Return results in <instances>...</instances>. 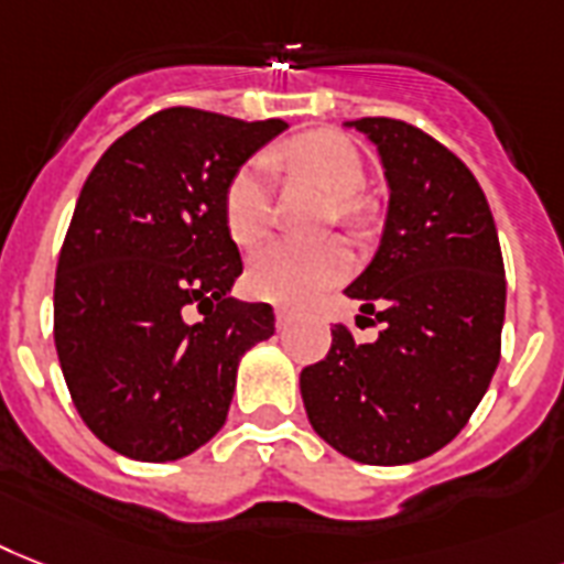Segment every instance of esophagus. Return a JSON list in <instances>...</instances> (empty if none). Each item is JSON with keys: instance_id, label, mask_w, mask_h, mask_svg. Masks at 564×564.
I'll list each match as a JSON object with an SVG mask.
<instances>
[{"instance_id": "34e87169", "label": "esophagus", "mask_w": 564, "mask_h": 564, "mask_svg": "<svg viewBox=\"0 0 564 564\" xmlns=\"http://www.w3.org/2000/svg\"><path fill=\"white\" fill-rule=\"evenodd\" d=\"M290 322H292L290 310H286V306H278V310H274V324H278V329L286 327Z\"/></svg>"}]
</instances>
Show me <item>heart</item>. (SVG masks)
Masks as SVG:
<instances>
[{
  "instance_id": "heart-1",
  "label": "heart",
  "mask_w": 564,
  "mask_h": 564,
  "mask_svg": "<svg viewBox=\"0 0 564 564\" xmlns=\"http://www.w3.org/2000/svg\"><path fill=\"white\" fill-rule=\"evenodd\" d=\"M274 159L290 164L336 196L338 223L361 226L368 205L359 191L368 182V167L354 141L336 130H313L286 141ZM223 219L231 240L254 246L272 226V167L267 159H251L228 178L223 194ZM354 269V254L345 242L274 240L254 251L249 263V290L274 304H306L324 290L345 281Z\"/></svg>"
}]
</instances>
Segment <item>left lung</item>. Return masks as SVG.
<instances>
[{"mask_svg": "<svg viewBox=\"0 0 564 564\" xmlns=\"http://www.w3.org/2000/svg\"><path fill=\"white\" fill-rule=\"evenodd\" d=\"M354 127L379 148L391 205L377 258L345 292L382 329L365 345L336 324L329 354L301 370V397L336 452L400 466L446 446L487 393L501 359L505 258L487 196L452 150L397 118Z\"/></svg>", "mask_w": 564, "mask_h": 564, "instance_id": "1", "label": "left lung"}]
</instances>
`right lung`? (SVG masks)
Returning <instances> with one entry per match:
<instances>
[{"instance_id": "add662e5", "label": "right lung", "mask_w": 564, "mask_h": 564, "mask_svg": "<svg viewBox=\"0 0 564 564\" xmlns=\"http://www.w3.org/2000/svg\"><path fill=\"white\" fill-rule=\"evenodd\" d=\"M283 130L171 107L86 176L57 260L54 345L77 414L118 455L162 464L208 443L240 356L274 333L272 306L228 297L242 260L223 194Z\"/></svg>"}]
</instances>
